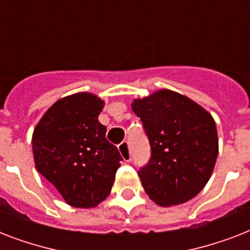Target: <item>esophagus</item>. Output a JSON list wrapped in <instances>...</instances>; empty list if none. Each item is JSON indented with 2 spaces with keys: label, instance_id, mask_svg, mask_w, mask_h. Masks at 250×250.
Returning a JSON list of instances; mask_svg holds the SVG:
<instances>
[{
  "label": "esophagus",
  "instance_id": "obj_1",
  "mask_svg": "<svg viewBox=\"0 0 250 250\" xmlns=\"http://www.w3.org/2000/svg\"><path fill=\"white\" fill-rule=\"evenodd\" d=\"M118 149H119V153H121L122 158H123L125 162H129V160H131V153H129L128 141H123V143H121V144L118 145Z\"/></svg>",
  "mask_w": 250,
  "mask_h": 250
}]
</instances>
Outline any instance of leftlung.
I'll return each instance as SVG.
<instances>
[{"label":"left lung","instance_id":"left-lung-1","mask_svg":"<svg viewBox=\"0 0 250 250\" xmlns=\"http://www.w3.org/2000/svg\"><path fill=\"white\" fill-rule=\"evenodd\" d=\"M131 107L152 146L149 164L139 171L149 198L174 206L196 197L209 182L219 150L211 114L170 89L135 98Z\"/></svg>","mask_w":250,"mask_h":250}]
</instances>
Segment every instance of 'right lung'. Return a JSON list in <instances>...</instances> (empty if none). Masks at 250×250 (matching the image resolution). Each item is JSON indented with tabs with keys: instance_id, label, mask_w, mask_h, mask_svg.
I'll return each mask as SVG.
<instances>
[{
	"instance_id": "add662e5",
	"label": "right lung",
	"mask_w": 250,
	"mask_h": 250,
	"mask_svg": "<svg viewBox=\"0 0 250 250\" xmlns=\"http://www.w3.org/2000/svg\"><path fill=\"white\" fill-rule=\"evenodd\" d=\"M105 101L89 92L60 98L32 133L37 171L70 206L90 209L111 192L122 157L98 122Z\"/></svg>"
}]
</instances>
